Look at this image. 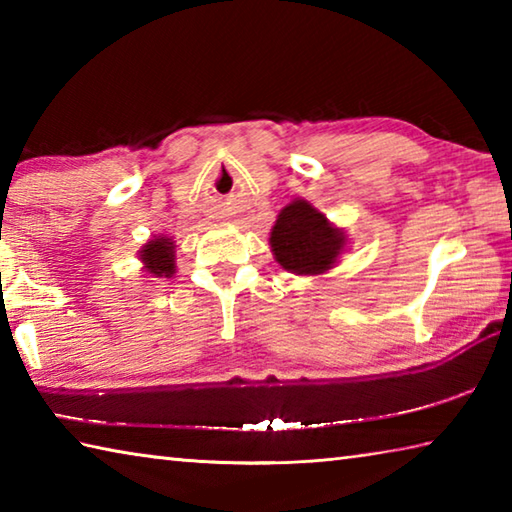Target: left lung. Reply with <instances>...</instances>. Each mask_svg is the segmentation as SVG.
Masks as SVG:
<instances>
[{
  "mask_svg": "<svg viewBox=\"0 0 512 512\" xmlns=\"http://www.w3.org/2000/svg\"><path fill=\"white\" fill-rule=\"evenodd\" d=\"M275 262L296 275H323L334 268L348 246L343 228L305 198H293L277 214L268 237Z\"/></svg>",
  "mask_w": 512,
  "mask_h": 512,
  "instance_id": "8db88e82",
  "label": "left lung"
}]
</instances>
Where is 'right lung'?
Masks as SVG:
<instances>
[{
  "instance_id": "right-lung-1",
  "label": "right lung",
  "mask_w": 512,
  "mask_h": 512,
  "mask_svg": "<svg viewBox=\"0 0 512 512\" xmlns=\"http://www.w3.org/2000/svg\"><path fill=\"white\" fill-rule=\"evenodd\" d=\"M142 268L151 277H173L176 273V241L171 237L158 235L146 241L137 253Z\"/></svg>"
}]
</instances>
